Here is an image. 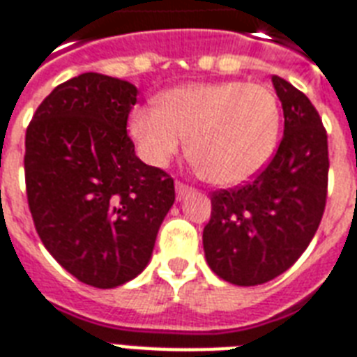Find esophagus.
Masks as SVG:
<instances>
[{
    "label": "esophagus",
    "mask_w": 357,
    "mask_h": 357,
    "mask_svg": "<svg viewBox=\"0 0 357 357\" xmlns=\"http://www.w3.org/2000/svg\"><path fill=\"white\" fill-rule=\"evenodd\" d=\"M192 187H189V185L181 183V181H176V196H178V200H183V198H187V196L192 192Z\"/></svg>",
    "instance_id": "34e87169"
}]
</instances>
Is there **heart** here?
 I'll return each instance as SVG.
<instances>
[{
    "mask_svg": "<svg viewBox=\"0 0 357 357\" xmlns=\"http://www.w3.org/2000/svg\"><path fill=\"white\" fill-rule=\"evenodd\" d=\"M280 109L266 86L244 81L181 85L157 107L135 109L129 133L140 155L165 167L185 146L209 181L238 185L265 167L276 148Z\"/></svg>",
    "mask_w": 357,
    "mask_h": 357,
    "instance_id": "heart-1",
    "label": "heart"
}]
</instances>
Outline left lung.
Here are the masks:
<instances>
[{"label": "left lung", "mask_w": 357, "mask_h": 357, "mask_svg": "<svg viewBox=\"0 0 357 357\" xmlns=\"http://www.w3.org/2000/svg\"><path fill=\"white\" fill-rule=\"evenodd\" d=\"M283 107V139L252 181L211 195L204 228L207 265L234 285H261L283 274L321 224L328 192V137L304 92L272 75Z\"/></svg>", "instance_id": "left-lung-1"}]
</instances>
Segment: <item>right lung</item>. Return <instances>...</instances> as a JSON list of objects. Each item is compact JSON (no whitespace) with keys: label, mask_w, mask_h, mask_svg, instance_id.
Segmentation results:
<instances>
[{"label":"right lung","mask_w":357,"mask_h":357,"mask_svg":"<svg viewBox=\"0 0 357 357\" xmlns=\"http://www.w3.org/2000/svg\"><path fill=\"white\" fill-rule=\"evenodd\" d=\"M137 86L86 72L55 86L25 133V187L36 234L79 282L113 289L144 271L176 192L135 155Z\"/></svg>","instance_id":"1"}]
</instances>
